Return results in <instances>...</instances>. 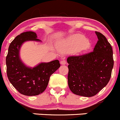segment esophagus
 Wrapping results in <instances>:
<instances>
[{
	"label": "esophagus",
	"instance_id": "1",
	"mask_svg": "<svg viewBox=\"0 0 120 120\" xmlns=\"http://www.w3.org/2000/svg\"><path fill=\"white\" fill-rule=\"evenodd\" d=\"M60 64H61V65H65V64H66V61H65V60H62L60 61Z\"/></svg>",
	"mask_w": 120,
	"mask_h": 120
}]
</instances>
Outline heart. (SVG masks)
<instances>
[{
  "mask_svg": "<svg viewBox=\"0 0 120 120\" xmlns=\"http://www.w3.org/2000/svg\"><path fill=\"white\" fill-rule=\"evenodd\" d=\"M63 46L65 49L69 51L75 50L77 53H83L90 49L91 44L83 35L75 34L64 40Z\"/></svg>",
  "mask_w": 120,
  "mask_h": 120,
  "instance_id": "obj_1",
  "label": "heart"
}]
</instances>
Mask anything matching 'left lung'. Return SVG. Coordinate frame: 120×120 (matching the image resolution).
Segmentation results:
<instances>
[{"instance_id":"left-lung-1","label":"left lung","mask_w":120,"mask_h":120,"mask_svg":"<svg viewBox=\"0 0 120 120\" xmlns=\"http://www.w3.org/2000/svg\"><path fill=\"white\" fill-rule=\"evenodd\" d=\"M98 41L93 52L67 59L68 83L72 93L84 97L96 95L108 83L113 68V50L102 34L95 32Z\"/></svg>"}]
</instances>
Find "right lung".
Listing matches in <instances>:
<instances>
[{"label": "right lung", "instance_id": "1", "mask_svg": "<svg viewBox=\"0 0 120 120\" xmlns=\"http://www.w3.org/2000/svg\"><path fill=\"white\" fill-rule=\"evenodd\" d=\"M35 32L27 31L17 36L11 42L6 57L7 74L9 81L21 94L26 96L39 95L48 85L50 76L60 67L58 60L40 63L36 66H27L21 60L20 50L24 42H41L37 39Z\"/></svg>", "mask_w": 120, "mask_h": 120}]
</instances>
